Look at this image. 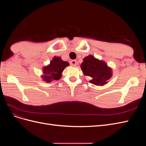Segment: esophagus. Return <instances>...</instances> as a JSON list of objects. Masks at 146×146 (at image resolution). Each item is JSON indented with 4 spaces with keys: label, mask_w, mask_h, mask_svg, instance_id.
<instances>
[{
    "label": "esophagus",
    "mask_w": 146,
    "mask_h": 146,
    "mask_svg": "<svg viewBox=\"0 0 146 146\" xmlns=\"http://www.w3.org/2000/svg\"><path fill=\"white\" fill-rule=\"evenodd\" d=\"M70 64L72 66H76L77 65V61L76 60H72L70 62Z\"/></svg>",
    "instance_id": "obj_1"
}]
</instances>
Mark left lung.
Returning a JSON list of instances; mask_svg holds the SVG:
<instances>
[{"label": "left lung", "mask_w": 146, "mask_h": 146, "mask_svg": "<svg viewBox=\"0 0 146 146\" xmlns=\"http://www.w3.org/2000/svg\"><path fill=\"white\" fill-rule=\"evenodd\" d=\"M80 68L85 76L91 78L89 82L96 86H103L108 83L113 75L112 69L104 61L96 58L91 55L83 58Z\"/></svg>", "instance_id": "left-lung-1"}]
</instances>
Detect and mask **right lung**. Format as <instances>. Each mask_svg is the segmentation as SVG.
<instances>
[{"mask_svg":"<svg viewBox=\"0 0 146 146\" xmlns=\"http://www.w3.org/2000/svg\"><path fill=\"white\" fill-rule=\"evenodd\" d=\"M69 64L61 60L60 56H54L50 64L42 68L41 78L43 81L49 83L53 80H58L62 76V72Z\"/></svg>","mask_w":146,"mask_h":146,"instance_id":"1","label":"right lung"}]
</instances>
